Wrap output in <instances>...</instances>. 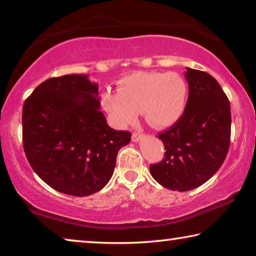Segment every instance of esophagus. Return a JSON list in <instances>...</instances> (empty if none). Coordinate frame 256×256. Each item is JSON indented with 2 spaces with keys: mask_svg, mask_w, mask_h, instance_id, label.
I'll return each instance as SVG.
<instances>
[{
  "mask_svg": "<svg viewBox=\"0 0 256 256\" xmlns=\"http://www.w3.org/2000/svg\"><path fill=\"white\" fill-rule=\"evenodd\" d=\"M142 138H144V136H142V134H140V133H138V132H133V134H132V141L133 142H138Z\"/></svg>",
  "mask_w": 256,
  "mask_h": 256,
  "instance_id": "obj_1",
  "label": "esophagus"
}]
</instances>
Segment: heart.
Wrapping results in <instances>:
<instances>
[{"label": "heart", "mask_w": 256, "mask_h": 256, "mask_svg": "<svg viewBox=\"0 0 256 256\" xmlns=\"http://www.w3.org/2000/svg\"><path fill=\"white\" fill-rule=\"evenodd\" d=\"M188 97L184 78L174 72H138L120 82L118 92L102 94V106L120 126L132 123L138 112L154 128L180 118Z\"/></svg>", "instance_id": "b5f03b06"}]
</instances>
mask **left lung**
Listing matches in <instances>:
<instances>
[{
  "label": "left lung",
  "instance_id": "left-lung-1",
  "mask_svg": "<svg viewBox=\"0 0 256 256\" xmlns=\"http://www.w3.org/2000/svg\"><path fill=\"white\" fill-rule=\"evenodd\" d=\"M188 98L180 118L160 133L164 158L150 174L172 190L204 184L222 167L230 144L232 114L226 94L209 73L186 68Z\"/></svg>",
  "mask_w": 256,
  "mask_h": 256
}]
</instances>
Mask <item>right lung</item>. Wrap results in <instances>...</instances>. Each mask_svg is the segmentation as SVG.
<instances>
[{"mask_svg": "<svg viewBox=\"0 0 256 256\" xmlns=\"http://www.w3.org/2000/svg\"><path fill=\"white\" fill-rule=\"evenodd\" d=\"M98 84L86 74L42 82L26 99L22 141L34 172L60 193L88 196L112 178L131 133L116 131L100 110Z\"/></svg>", "mask_w": 256, "mask_h": 256, "instance_id": "add662e5", "label": "right lung"}]
</instances>
